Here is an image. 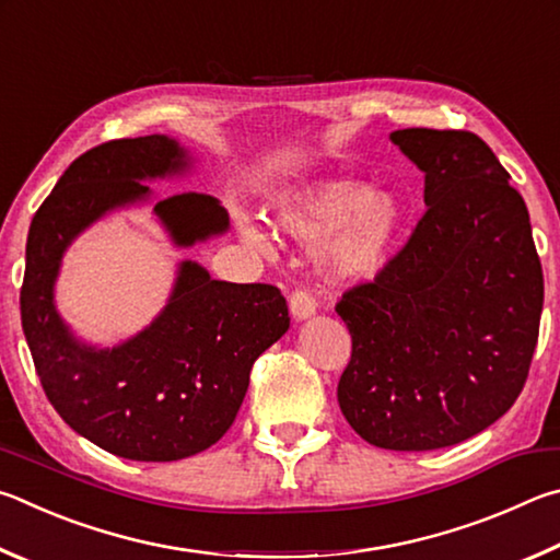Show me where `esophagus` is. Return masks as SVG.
<instances>
[{
    "instance_id": "1",
    "label": "esophagus",
    "mask_w": 560,
    "mask_h": 560,
    "mask_svg": "<svg viewBox=\"0 0 560 560\" xmlns=\"http://www.w3.org/2000/svg\"><path fill=\"white\" fill-rule=\"evenodd\" d=\"M317 312V302L307 290H295L290 295V315L295 319H310Z\"/></svg>"
}]
</instances>
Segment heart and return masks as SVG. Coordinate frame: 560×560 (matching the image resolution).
<instances>
[{
    "instance_id": "obj_1",
    "label": "heart",
    "mask_w": 560,
    "mask_h": 560,
    "mask_svg": "<svg viewBox=\"0 0 560 560\" xmlns=\"http://www.w3.org/2000/svg\"><path fill=\"white\" fill-rule=\"evenodd\" d=\"M272 221L298 241H317V260L339 280H361L378 272L404 225V203L396 191L364 189L345 176H325L290 186L272 199ZM238 229L253 248H268L262 225L241 215Z\"/></svg>"
}]
</instances>
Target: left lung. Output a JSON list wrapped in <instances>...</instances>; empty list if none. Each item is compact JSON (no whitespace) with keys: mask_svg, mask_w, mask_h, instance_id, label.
Segmentation results:
<instances>
[{"mask_svg":"<svg viewBox=\"0 0 560 560\" xmlns=\"http://www.w3.org/2000/svg\"><path fill=\"white\" fill-rule=\"evenodd\" d=\"M425 174V213L374 282L337 305L351 361L337 398L366 443L423 453L502 418L526 384L544 272L526 203L485 140L390 132Z\"/></svg>","mask_w":560,"mask_h":560,"instance_id":"obj_1","label":"left lung"}]
</instances>
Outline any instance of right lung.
Masks as SVG:
<instances>
[{
	"label": "right lung",
	"mask_w": 560,
	"mask_h": 560,
	"mask_svg": "<svg viewBox=\"0 0 560 560\" xmlns=\"http://www.w3.org/2000/svg\"><path fill=\"white\" fill-rule=\"evenodd\" d=\"M191 156L166 135L97 144L68 166L36 211L26 241L22 327L56 413L117 457L172 463L211 447L233 425L250 369L290 327L278 288L213 280L182 260L150 327L117 347L78 339L54 302L63 253L105 213L152 201L144 182L179 176ZM176 248L229 231L219 199L186 191L154 199Z\"/></svg>",
	"instance_id": "right-lung-1"
}]
</instances>
